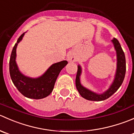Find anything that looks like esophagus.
<instances>
[{
    "label": "esophagus",
    "mask_w": 134,
    "mask_h": 134,
    "mask_svg": "<svg viewBox=\"0 0 134 134\" xmlns=\"http://www.w3.org/2000/svg\"><path fill=\"white\" fill-rule=\"evenodd\" d=\"M68 60L70 62H74L76 60V57H75V56L74 55L71 54V55H70L68 57Z\"/></svg>",
    "instance_id": "esophagus-1"
}]
</instances>
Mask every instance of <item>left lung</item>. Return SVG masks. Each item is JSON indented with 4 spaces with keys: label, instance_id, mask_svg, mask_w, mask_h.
I'll return each instance as SVG.
<instances>
[{
    "label": "left lung",
    "instance_id": "1",
    "mask_svg": "<svg viewBox=\"0 0 134 134\" xmlns=\"http://www.w3.org/2000/svg\"><path fill=\"white\" fill-rule=\"evenodd\" d=\"M115 49L116 53V70L115 75V79L109 88L102 94H97L83 87L80 82V76L81 74V67L78 65L77 72L75 79V85L81 96L85 99L91 101H102L112 96L122 83L126 74V59L124 53L121 46L116 38L112 40Z\"/></svg>",
    "mask_w": 134,
    "mask_h": 134
}]
</instances>
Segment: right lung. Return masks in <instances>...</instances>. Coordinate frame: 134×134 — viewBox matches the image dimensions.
<instances>
[{
  "mask_svg": "<svg viewBox=\"0 0 134 134\" xmlns=\"http://www.w3.org/2000/svg\"><path fill=\"white\" fill-rule=\"evenodd\" d=\"M25 33L18 38L12 51L10 59V77L14 85L24 96L36 100L42 99L47 97L51 93L58 75L62 69L68 64V62L63 60L52 64L39 77L32 78L25 76L19 71L15 61L17 46L22 40Z\"/></svg>",
  "mask_w": 134,
  "mask_h": 134,
  "instance_id": "add662e5",
  "label": "right lung"
}]
</instances>
